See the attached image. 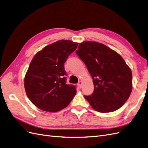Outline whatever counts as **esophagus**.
<instances>
[{
	"label": "esophagus",
	"mask_w": 148,
	"mask_h": 148,
	"mask_svg": "<svg viewBox=\"0 0 148 148\" xmlns=\"http://www.w3.org/2000/svg\"><path fill=\"white\" fill-rule=\"evenodd\" d=\"M78 86H79L80 88H82V82H81V81L79 82L78 83Z\"/></svg>",
	"instance_id": "esophagus-1"
}]
</instances>
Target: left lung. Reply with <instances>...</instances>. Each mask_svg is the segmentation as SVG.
<instances>
[{"instance_id":"obj_1","label":"left lung","mask_w":148,"mask_h":148,"mask_svg":"<svg viewBox=\"0 0 148 148\" xmlns=\"http://www.w3.org/2000/svg\"><path fill=\"white\" fill-rule=\"evenodd\" d=\"M76 53L91 75L95 89L84 96L97 112H111L120 108L132 91V73L123 58L101 43L84 41L79 44Z\"/></svg>"}]
</instances>
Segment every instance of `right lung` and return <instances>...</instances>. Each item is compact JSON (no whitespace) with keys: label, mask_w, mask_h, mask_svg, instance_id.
Here are the masks:
<instances>
[{"label":"right lung","mask_w":148,"mask_h":148,"mask_svg":"<svg viewBox=\"0 0 148 148\" xmlns=\"http://www.w3.org/2000/svg\"><path fill=\"white\" fill-rule=\"evenodd\" d=\"M78 43L59 40L44 47L31 60L24 85L31 102L42 110L56 112L68 106L76 88L66 84L64 64Z\"/></svg>","instance_id":"obj_1"}]
</instances>
